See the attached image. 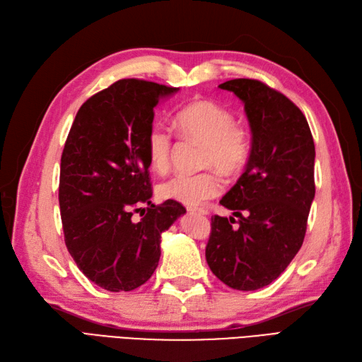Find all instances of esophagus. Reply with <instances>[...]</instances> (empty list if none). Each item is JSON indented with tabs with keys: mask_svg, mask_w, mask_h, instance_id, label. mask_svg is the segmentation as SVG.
<instances>
[{
	"mask_svg": "<svg viewBox=\"0 0 362 362\" xmlns=\"http://www.w3.org/2000/svg\"><path fill=\"white\" fill-rule=\"evenodd\" d=\"M187 210L190 213H198V214H208V211L205 210V208H198V206H189Z\"/></svg>",
	"mask_w": 362,
	"mask_h": 362,
	"instance_id": "1",
	"label": "esophagus"
}]
</instances>
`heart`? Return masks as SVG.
I'll return each instance as SVG.
<instances>
[{"label": "heart", "mask_w": 362, "mask_h": 362, "mask_svg": "<svg viewBox=\"0 0 362 362\" xmlns=\"http://www.w3.org/2000/svg\"><path fill=\"white\" fill-rule=\"evenodd\" d=\"M177 134L185 140L204 144L198 175H175L158 184L161 199L177 201L184 205H199L223 192V180L214 169L226 177L242 173L252 156V134L247 125L234 120L233 112L210 100L193 101L181 107L173 116ZM148 157L152 169L166 172L170 168L173 141L166 128L152 127L148 134Z\"/></svg>", "instance_id": "1"}]
</instances>
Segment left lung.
Returning a JSON list of instances; mask_svg holds the SVG:
<instances>
[{"mask_svg": "<svg viewBox=\"0 0 362 362\" xmlns=\"http://www.w3.org/2000/svg\"><path fill=\"white\" fill-rule=\"evenodd\" d=\"M218 87L245 103L252 156L221 201L238 222L211 216L205 258L228 287L250 291L275 281L303 243L315 193V148L306 117L286 95L252 78Z\"/></svg>", "mask_w": 362, "mask_h": 362, "instance_id": "left-lung-1", "label": "left lung"}]
</instances>
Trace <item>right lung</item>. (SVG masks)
<instances>
[{
  "label": "right lung",
  "instance_id": "obj_1",
  "mask_svg": "<svg viewBox=\"0 0 362 362\" xmlns=\"http://www.w3.org/2000/svg\"><path fill=\"white\" fill-rule=\"evenodd\" d=\"M177 90L119 80L80 107L64 144L59 184L64 243L84 275L108 291H131L152 276L161 234L185 213L177 201L151 204L148 170L154 108Z\"/></svg>",
  "mask_w": 362,
  "mask_h": 362
}]
</instances>
